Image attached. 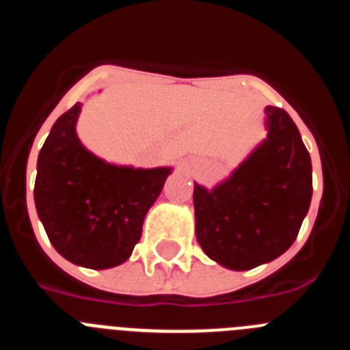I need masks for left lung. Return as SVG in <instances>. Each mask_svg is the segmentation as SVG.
<instances>
[{"instance_id": "8db88e82", "label": "left lung", "mask_w": 350, "mask_h": 350, "mask_svg": "<svg viewBox=\"0 0 350 350\" xmlns=\"http://www.w3.org/2000/svg\"><path fill=\"white\" fill-rule=\"evenodd\" d=\"M268 138L212 191L194 184L196 238L203 252L243 271L284 254L312 200V161L282 108L267 107Z\"/></svg>"}]
</instances>
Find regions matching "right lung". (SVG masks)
<instances>
[{"instance_id":"add662e5","label":"right lung","mask_w":350,"mask_h":350,"mask_svg":"<svg viewBox=\"0 0 350 350\" xmlns=\"http://www.w3.org/2000/svg\"><path fill=\"white\" fill-rule=\"evenodd\" d=\"M82 103L55 120L38 154L35 205L54 249L91 270L122 265L172 168L116 166L80 144Z\"/></svg>"}]
</instances>
